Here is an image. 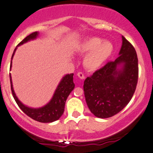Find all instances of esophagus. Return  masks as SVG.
<instances>
[{
    "label": "esophagus",
    "instance_id": "34e87169",
    "mask_svg": "<svg viewBox=\"0 0 153 153\" xmlns=\"http://www.w3.org/2000/svg\"><path fill=\"white\" fill-rule=\"evenodd\" d=\"M77 75H78V76L79 77V78H80V79H82V80H83V79L85 78V76L84 75V74L82 73V72H79Z\"/></svg>",
    "mask_w": 153,
    "mask_h": 153
}]
</instances>
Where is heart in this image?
Instances as JSON below:
<instances>
[{
	"label": "heart",
	"instance_id": "1",
	"mask_svg": "<svg viewBox=\"0 0 153 153\" xmlns=\"http://www.w3.org/2000/svg\"><path fill=\"white\" fill-rule=\"evenodd\" d=\"M113 45L98 37L87 38L79 45L78 52L86 54L83 59L84 67L90 71L99 69L113 52Z\"/></svg>",
	"mask_w": 153,
	"mask_h": 153
}]
</instances>
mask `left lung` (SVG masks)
<instances>
[{"instance_id":"8db88e82","label":"left lung","mask_w":153,"mask_h":153,"mask_svg":"<svg viewBox=\"0 0 153 153\" xmlns=\"http://www.w3.org/2000/svg\"><path fill=\"white\" fill-rule=\"evenodd\" d=\"M123 68L117 71V65ZM138 59L133 45L122 36L119 56L95 71L84 81L83 90L89 109L99 118L120 112L132 98L138 81Z\"/></svg>"}]
</instances>
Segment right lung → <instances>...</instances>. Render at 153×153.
I'll use <instances>...</instances> for the list:
<instances>
[{
  "instance_id": "add662e5",
  "label": "right lung",
  "mask_w": 153,
  "mask_h": 153,
  "mask_svg": "<svg viewBox=\"0 0 153 153\" xmlns=\"http://www.w3.org/2000/svg\"><path fill=\"white\" fill-rule=\"evenodd\" d=\"M38 32L35 31V32L31 33L24 38V39L19 44V45H22V44L26 42L29 41V40L35 39L37 36ZM16 50L13 51V53L12 54L11 59L13 58V56ZM11 68V62H10V66ZM10 88H11L12 95H13V98H14L19 108L22 109L24 113L26 114L28 117L34 119L37 122H42V123H49L52 122L54 121H57L60 118L61 116L62 115L63 112L65 109V105L66 100L68 99V96L71 93V91L74 89L75 84L73 82V73L71 74H68L62 79L60 82H59V85L57 86L56 89L54 94L52 97V99L50 101V103H47L46 106L42 107L39 108H31L29 107L24 106L22 104L17 97L16 96V94L13 91V86H12V82H11V77L10 74Z\"/></svg>"
}]
</instances>
